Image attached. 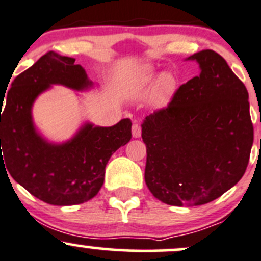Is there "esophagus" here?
<instances>
[{
	"instance_id": "34e87169",
	"label": "esophagus",
	"mask_w": 261,
	"mask_h": 261,
	"mask_svg": "<svg viewBox=\"0 0 261 261\" xmlns=\"http://www.w3.org/2000/svg\"><path fill=\"white\" fill-rule=\"evenodd\" d=\"M132 134H133L134 138H139L142 134V127L141 124H138V123H134L133 125H132Z\"/></svg>"
}]
</instances>
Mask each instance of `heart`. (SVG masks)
Here are the masks:
<instances>
[{
    "mask_svg": "<svg viewBox=\"0 0 261 261\" xmlns=\"http://www.w3.org/2000/svg\"><path fill=\"white\" fill-rule=\"evenodd\" d=\"M173 86V78L170 75L165 74L159 80L158 83V92H156V97H158L159 100H163L167 94L169 93L170 88Z\"/></svg>",
    "mask_w": 261,
    "mask_h": 261,
    "instance_id": "heart-1",
    "label": "heart"
}]
</instances>
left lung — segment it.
I'll list each match as a JSON object with an SVG mask.
<instances>
[{
    "label": "left lung",
    "mask_w": 261,
    "mask_h": 261,
    "mask_svg": "<svg viewBox=\"0 0 261 261\" xmlns=\"http://www.w3.org/2000/svg\"><path fill=\"white\" fill-rule=\"evenodd\" d=\"M188 60L197 61L200 73L142 124L145 184L174 206L210 203L234 187L254 141L248 91L226 61L212 49Z\"/></svg>",
    "instance_id": "obj_1"
}]
</instances>
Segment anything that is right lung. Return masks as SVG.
<instances>
[{"instance_id":"add662e5","label":"right lung","mask_w":261,"mask_h":261,"mask_svg":"<svg viewBox=\"0 0 261 261\" xmlns=\"http://www.w3.org/2000/svg\"><path fill=\"white\" fill-rule=\"evenodd\" d=\"M74 58L49 51L13 80L1 94V168L36 198L52 205H75L96 197L112 154L132 138V122L113 127L86 124L63 144L46 142L33 127L31 108L51 85L73 89L92 86ZM7 165L5 166L4 164Z\"/></svg>"}]
</instances>
